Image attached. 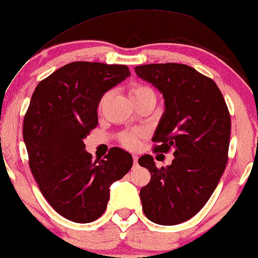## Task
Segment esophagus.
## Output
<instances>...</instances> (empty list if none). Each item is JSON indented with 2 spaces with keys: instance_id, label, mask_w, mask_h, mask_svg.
Wrapping results in <instances>:
<instances>
[{
  "instance_id": "esophagus-1",
  "label": "esophagus",
  "mask_w": 258,
  "mask_h": 258,
  "mask_svg": "<svg viewBox=\"0 0 258 258\" xmlns=\"http://www.w3.org/2000/svg\"><path fill=\"white\" fill-rule=\"evenodd\" d=\"M138 159H139L138 156H133V162H134V165L138 164Z\"/></svg>"
}]
</instances>
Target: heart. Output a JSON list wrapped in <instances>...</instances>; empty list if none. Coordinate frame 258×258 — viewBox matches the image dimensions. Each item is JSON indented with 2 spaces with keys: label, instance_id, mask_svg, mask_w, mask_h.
<instances>
[{
  "label": "heart",
  "instance_id": "b5f03b06",
  "mask_svg": "<svg viewBox=\"0 0 258 258\" xmlns=\"http://www.w3.org/2000/svg\"><path fill=\"white\" fill-rule=\"evenodd\" d=\"M130 98L133 99V101H138L144 98V96L148 95V94H153V90L151 88H148L147 86H144V84L140 83H135L133 84L132 88H130ZM110 100V93H105L104 95L101 96L99 100V105L98 108L99 111L104 110V107L106 104ZM139 138H140V134L135 132H124L119 135V142L123 145L124 147L128 148V150H135L139 145Z\"/></svg>",
  "mask_w": 258,
  "mask_h": 258
}]
</instances>
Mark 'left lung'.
Wrapping results in <instances>:
<instances>
[{"label":"left lung","instance_id":"8db88e82","mask_svg":"<svg viewBox=\"0 0 258 258\" xmlns=\"http://www.w3.org/2000/svg\"><path fill=\"white\" fill-rule=\"evenodd\" d=\"M135 72L163 94L165 111L152 139L154 153L175 158L158 169L150 154L139 159L151 181L140 190L147 219L174 226L207 204L228 162L231 116L217 84L183 63H148Z\"/></svg>","mask_w":258,"mask_h":258}]
</instances>
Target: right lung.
<instances>
[{
	"label": "right lung",
	"instance_id": "right-lung-1",
	"mask_svg": "<svg viewBox=\"0 0 258 258\" xmlns=\"http://www.w3.org/2000/svg\"><path fill=\"white\" fill-rule=\"evenodd\" d=\"M130 76L128 66L75 61L41 81L24 117L29 165L51 208L72 222L105 213L110 186L133 166L132 154L112 147L92 160L83 139L98 125L99 100Z\"/></svg>",
	"mask_w": 258,
	"mask_h": 258
}]
</instances>
